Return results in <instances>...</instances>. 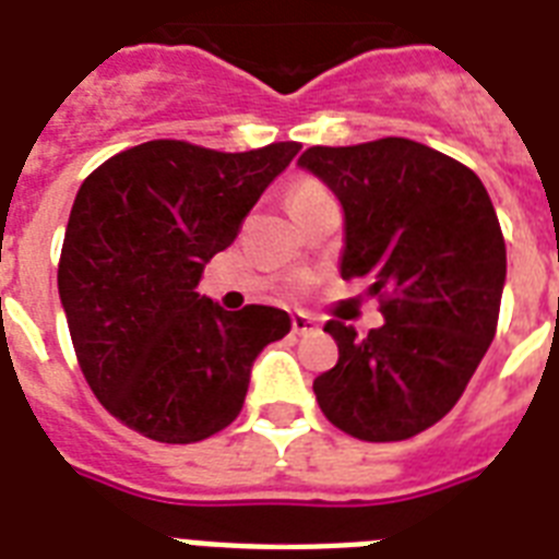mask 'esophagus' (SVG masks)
Listing matches in <instances>:
<instances>
[{"instance_id": "esophagus-1", "label": "esophagus", "mask_w": 559, "mask_h": 559, "mask_svg": "<svg viewBox=\"0 0 559 559\" xmlns=\"http://www.w3.org/2000/svg\"><path fill=\"white\" fill-rule=\"evenodd\" d=\"M290 329H294V334H313V331H317V322H313L308 313H294V317H290Z\"/></svg>"}]
</instances>
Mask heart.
<instances>
[{
	"label": "heart",
	"mask_w": 559,
	"mask_h": 559,
	"mask_svg": "<svg viewBox=\"0 0 559 559\" xmlns=\"http://www.w3.org/2000/svg\"><path fill=\"white\" fill-rule=\"evenodd\" d=\"M322 193H329V191H325V188H322L320 182H313V179H302V182H297V186L290 188L288 205H294V202L313 200V197H322Z\"/></svg>",
	"instance_id": "heart-1"
}]
</instances>
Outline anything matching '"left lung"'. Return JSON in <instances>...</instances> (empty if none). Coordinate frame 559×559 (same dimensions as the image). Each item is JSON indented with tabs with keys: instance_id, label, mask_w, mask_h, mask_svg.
Listing matches in <instances>:
<instances>
[{
	"instance_id": "obj_1",
	"label": "left lung",
	"mask_w": 559,
	"mask_h": 559,
	"mask_svg": "<svg viewBox=\"0 0 559 559\" xmlns=\"http://www.w3.org/2000/svg\"><path fill=\"white\" fill-rule=\"evenodd\" d=\"M311 170L343 205V280H368L385 317L357 336L325 322L340 359L313 380L322 414L366 442L440 423L495 340L506 239L472 168L403 136L308 147Z\"/></svg>"
}]
</instances>
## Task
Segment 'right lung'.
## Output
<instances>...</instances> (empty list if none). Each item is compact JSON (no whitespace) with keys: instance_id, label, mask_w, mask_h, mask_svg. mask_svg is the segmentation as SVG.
Segmentation results:
<instances>
[{"instance_id":"1","label":"right lung","mask_w":559,"mask_h":559,"mask_svg":"<svg viewBox=\"0 0 559 559\" xmlns=\"http://www.w3.org/2000/svg\"><path fill=\"white\" fill-rule=\"evenodd\" d=\"M299 147L223 154L154 140L82 182L59 257V299L96 400L147 440L186 445L230 426L253 359L290 331L280 308L225 311L197 285Z\"/></svg>"}]
</instances>
